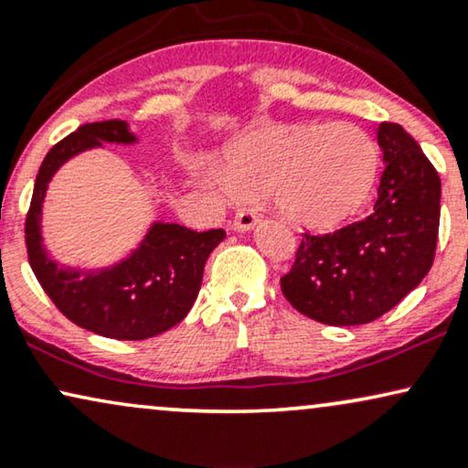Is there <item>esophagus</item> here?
<instances>
[{
  "instance_id": "esophagus-1",
  "label": "esophagus",
  "mask_w": 468,
  "mask_h": 468,
  "mask_svg": "<svg viewBox=\"0 0 468 468\" xmlns=\"http://www.w3.org/2000/svg\"><path fill=\"white\" fill-rule=\"evenodd\" d=\"M257 211H252V208H239L238 213H235V219H233V229L235 230H250L255 227L257 222Z\"/></svg>"
}]
</instances>
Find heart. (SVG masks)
Masks as SVG:
<instances>
[{
	"label": "heart",
	"mask_w": 468,
	"mask_h": 468,
	"mask_svg": "<svg viewBox=\"0 0 468 468\" xmlns=\"http://www.w3.org/2000/svg\"><path fill=\"white\" fill-rule=\"evenodd\" d=\"M376 171L372 138L350 122H332L257 132L230 149L224 169L197 166L196 176L224 193L272 189L279 213L292 222L330 227L361 208Z\"/></svg>",
	"instance_id": "obj_1"
}]
</instances>
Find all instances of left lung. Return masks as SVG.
I'll return each mask as SVG.
<instances>
[{
  "label": "left lung",
  "mask_w": 468,
  "mask_h": 468,
  "mask_svg": "<svg viewBox=\"0 0 468 468\" xmlns=\"http://www.w3.org/2000/svg\"><path fill=\"white\" fill-rule=\"evenodd\" d=\"M383 176L374 211L335 233L302 235L282 277L283 297L327 325L383 316L422 282L436 257L440 176L420 144L396 122H380Z\"/></svg>",
  "instance_id": "left-lung-1"
}]
</instances>
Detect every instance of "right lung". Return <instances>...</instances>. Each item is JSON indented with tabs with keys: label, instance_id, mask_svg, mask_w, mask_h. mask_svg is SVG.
I'll list each match as a JSON object with an SVG mask.
<instances>
[{
	"label": "right lung",
	"instance_id": "add662e5",
	"mask_svg": "<svg viewBox=\"0 0 468 468\" xmlns=\"http://www.w3.org/2000/svg\"><path fill=\"white\" fill-rule=\"evenodd\" d=\"M133 141L125 121L80 125L48 152L26 216L30 268L58 313L79 327L118 341H143L180 324L200 292L208 255L227 238L224 229L197 233L180 224L155 222L127 260L99 272L61 268L48 257L41 244V204L55 171L101 143Z\"/></svg>",
	"mask_w": 468,
	"mask_h": 468
}]
</instances>
